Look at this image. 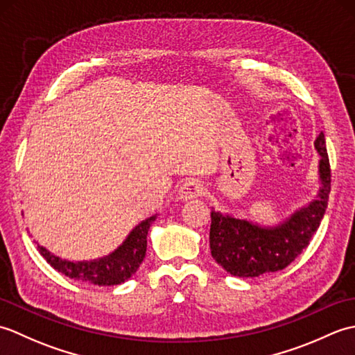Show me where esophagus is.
<instances>
[{
  "mask_svg": "<svg viewBox=\"0 0 355 355\" xmlns=\"http://www.w3.org/2000/svg\"><path fill=\"white\" fill-rule=\"evenodd\" d=\"M202 193H205V186H202L200 180H189V182L183 183L182 187H180L178 197L180 200L187 201V200L198 198Z\"/></svg>",
  "mask_w": 355,
  "mask_h": 355,
  "instance_id": "34e87169",
  "label": "esophagus"
}]
</instances>
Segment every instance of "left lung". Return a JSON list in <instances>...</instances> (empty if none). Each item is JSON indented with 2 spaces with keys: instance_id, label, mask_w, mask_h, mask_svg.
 Returning a JSON list of instances; mask_svg holds the SVG:
<instances>
[{
  "instance_id": "left-lung-1",
  "label": "left lung",
  "mask_w": 355,
  "mask_h": 355,
  "mask_svg": "<svg viewBox=\"0 0 355 355\" xmlns=\"http://www.w3.org/2000/svg\"><path fill=\"white\" fill-rule=\"evenodd\" d=\"M314 146L320 155L322 187L318 198L297 210L276 227H261L212 210L210 218V252L214 259L238 277H258L284 270L308 247L328 206L331 168L325 135L319 134Z\"/></svg>"
}]
</instances>
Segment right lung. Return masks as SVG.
Instances as JSON below:
<instances>
[{"label": "right lung", "instance_id": "right-lung-1", "mask_svg": "<svg viewBox=\"0 0 355 355\" xmlns=\"http://www.w3.org/2000/svg\"><path fill=\"white\" fill-rule=\"evenodd\" d=\"M155 218L157 215H153L148 220L141 221L117 250L97 261L71 262L58 258L41 245H37V250L53 268L67 277L94 285H119L128 281L140 267L146 254L148 230Z\"/></svg>", "mask_w": 355, "mask_h": 355}]
</instances>
